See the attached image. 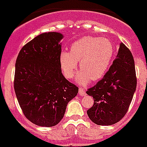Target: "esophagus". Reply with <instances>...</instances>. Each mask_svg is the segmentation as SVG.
<instances>
[{"label":"esophagus","instance_id":"obj_1","mask_svg":"<svg viewBox=\"0 0 147 147\" xmlns=\"http://www.w3.org/2000/svg\"><path fill=\"white\" fill-rule=\"evenodd\" d=\"M78 92H79V95L82 96H83L85 95V90H84V88H79Z\"/></svg>","mask_w":147,"mask_h":147}]
</instances>
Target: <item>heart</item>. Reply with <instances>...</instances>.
Masks as SVG:
<instances>
[{
    "label": "heart",
    "mask_w": 147,
    "mask_h": 147,
    "mask_svg": "<svg viewBox=\"0 0 147 147\" xmlns=\"http://www.w3.org/2000/svg\"><path fill=\"white\" fill-rule=\"evenodd\" d=\"M115 50L109 38L85 36L79 38L70 47V51H62L60 65L64 75L74 78L80 62V69L76 81L79 85H87L98 81L106 74L114 57Z\"/></svg>",
    "instance_id": "1"
}]
</instances>
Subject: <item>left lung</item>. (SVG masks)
Returning <instances> with one entry per match:
<instances>
[{"instance_id": "1", "label": "left lung", "mask_w": 147, "mask_h": 147, "mask_svg": "<svg viewBox=\"0 0 147 147\" xmlns=\"http://www.w3.org/2000/svg\"><path fill=\"white\" fill-rule=\"evenodd\" d=\"M136 85L133 56L121 42L116 59L109 71L102 80L86 92L94 100L92 107L87 111L89 119L97 125L116 123L127 112Z\"/></svg>"}]
</instances>
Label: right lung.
<instances>
[{
    "instance_id": "obj_1",
    "label": "right lung",
    "mask_w": 147,
    "mask_h": 147,
    "mask_svg": "<svg viewBox=\"0 0 147 147\" xmlns=\"http://www.w3.org/2000/svg\"><path fill=\"white\" fill-rule=\"evenodd\" d=\"M63 35L45 32L23 47L16 59L14 89L28 119L40 127L62 120L78 88L62 74L60 55Z\"/></svg>"
}]
</instances>
